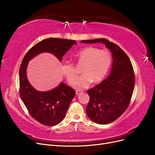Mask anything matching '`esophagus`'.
I'll return each instance as SVG.
<instances>
[{
	"instance_id": "obj_1",
	"label": "esophagus",
	"mask_w": 155,
	"mask_h": 155,
	"mask_svg": "<svg viewBox=\"0 0 155 155\" xmlns=\"http://www.w3.org/2000/svg\"><path fill=\"white\" fill-rule=\"evenodd\" d=\"M81 93V91H76V94L77 95L80 94Z\"/></svg>"
}]
</instances>
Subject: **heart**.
<instances>
[{"mask_svg": "<svg viewBox=\"0 0 155 155\" xmlns=\"http://www.w3.org/2000/svg\"><path fill=\"white\" fill-rule=\"evenodd\" d=\"M76 64L81 66V73L74 84L75 88L81 90L90 86L91 83L101 82L109 70L111 64V55L106 50H99L94 47H87L74 55ZM63 73L70 85H74L77 78V72L74 64L64 63Z\"/></svg>", "mask_w": 155, "mask_h": 155, "instance_id": "obj_1", "label": "heart"}]
</instances>
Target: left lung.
<instances>
[{
  "label": "left lung",
  "mask_w": 155,
  "mask_h": 155,
  "mask_svg": "<svg viewBox=\"0 0 155 155\" xmlns=\"http://www.w3.org/2000/svg\"><path fill=\"white\" fill-rule=\"evenodd\" d=\"M84 43H104L113 59L110 73L99 85L87 91L90 100L87 114L94 122L105 125L115 121L127 109L132 97L135 77L132 63L117 45L105 39L81 41Z\"/></svg>",
  "instance_id": "1"
}]
</instances>
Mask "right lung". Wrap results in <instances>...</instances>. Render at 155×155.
Returning a JSON list of instances; mask_svg holds the SVG:
<instances>
[{"label":"right lung","mask_w":155,"mask_h":155,"mask_svg":"<svg viewBox=\"0 0 155 155\" xmlns=\"http://www.w3.org/2000/svg\"><path fill=\"white\" fill-rule=\"evenodd\" d=\"M74 45H77L74 40L51 37L35 45L22 59L19 69L20 96L30 114L41 124L54 126L59 124L64 119L76 92L63 82L51 91H37L27 78L28 62L44 52L53 54L61 61L63 56Z\"/></svg>","instance_id":"add662e5"}]
</instances>
